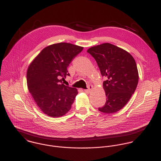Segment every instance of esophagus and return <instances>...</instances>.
Returning <instances> with one entry per match:
<instances>
[{"label": "esophagus", "instance_id": "obj_1", "mask_svg": "<svg viewBox=\"0 0 161 161\" xmlns=\"http://www.w3.org/2000/svg\"><path fill=\"white\" fill-rule=\"evenodd\" d=\"M92 86L91 85H89V86H88V89H85L84 91H85L86 92H87V93H89V92L92 91Z\"/></svg>", "mask_w": 161, "mask_h": 161}]
</instances>
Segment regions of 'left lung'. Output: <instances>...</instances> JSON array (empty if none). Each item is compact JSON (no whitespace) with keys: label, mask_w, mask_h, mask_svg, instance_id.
Listing matches in <instances>:
<instances>
[{"label":"left lung","mask_w":161,"mask_h":161,"mask_svg":"<svg viewBox=\"0 0 161 161\" xmlns=\"http://www.w3.org/2000/svg\"><path fill=\"white\" fill-rule=\"evenodd\" d=\"M96 60L103 82L106 103L99 111L112 114L124 107L134 93L139 74L134 57L126 51L109 43L92 47L87 51Z\"/></svg>","instance_id":"8db88e82"}]
</instances>
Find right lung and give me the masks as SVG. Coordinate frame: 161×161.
I'll return each instance as SVG.
<instances>
[{"instance_id":"obj_1","label":"right lung","mask_w":161,"mask_h":161,"mask_svg":"<svg viewBox=\"0 0 161 161\" xmlns=\"http://www.w3.org/2000/svg\"><path fill=\"white\" fill-rule=\"evenodd\" d=\"M84 47L60 42L45 47L29 65L27 83L38 107L46 115L58 117L70 109L78 92L62 84L70 75L67 67Z\"/></svg>"}]
</instances>
